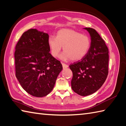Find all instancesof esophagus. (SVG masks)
<instances>
[{
	"mask_svg": "<svg viewBox=\"0 0 126 126\" xmlns=\"http://www.w3.org/2000/svg\"><path fill=\"white\" fill-rule=\"evenodd\" d=\"M62 66H63V68H67L68 66L67 65H66V64L65 63H62Z\"/></svg>",
	"mask_w": 126,
	"mask_h": 126,
	"instance_id": "1",
	"label": "esophagus"
}]
</instances>
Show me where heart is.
Masks as SVG:
<instances>
[{"instance_id":"b5f03b06","label":"heart","mask_w":126,"mask_h":126,"mask_svg":"<svg viewBox=\"0 0 126 126\" xmlns=\"http://www.w3.org/2000/svg\"><path fill=\"white\" fill-rule=\"evenodd\" d=\"M48 45L53 57H57L63 47L64 52L59 56L60 59L77 61L82 59L88 53L90 40L88 36L76 30L63 29L59 31L56 37L50 36Z\"/></svg>"}]
</instances>
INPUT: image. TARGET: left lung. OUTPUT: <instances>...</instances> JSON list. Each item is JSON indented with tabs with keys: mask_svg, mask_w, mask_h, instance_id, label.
<instances>
[{
	"mask_svg": "<svg viewBox=\"0 0 126 126\" xmlns=\"http://www.w3.org/2000/svg\"><path fill=\"white\" fill-rule=\"evenodd\" d=\"M91 37L88 53L80 61L70 65L73 72L72 89L82 96L91 94L99 90L108 74L109 52L104 41L96 31L85 28Z\"/></svg>",
	"mask_w": 126,
	"mask_h": 126,
	"instance_id": "8db88e82",
	"label": "left lung"
}]
</instances>
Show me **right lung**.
I'll return each mask as SVG.
<instances>
[{
	"label": "right lung",
	"mask_w": 126,
	"mask_h": 126,
	"mask_svg": "<svg viewBox=\"0 0 126 126\" xmlns=\"http://www.w3.org/2000/svg\"><path fill=\"white\" fill-rule=\"evenodd\" d=\"M48 34L36 29L24 32L15 48L16 76L28 94L42 97L52 91L63 66L49 53Z\"/></svg>",
	"instance_id": "right-lung-1"
}]
</instances>
